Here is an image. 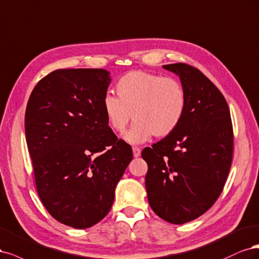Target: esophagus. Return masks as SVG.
Masks as SVG:
<instances>
[{"label": "esophagus", "mask_w": 259, "mask_h": 259, "mask_svg": "<svg viewBox=\"0 0 259 259\" xmlns=\"http://www.w3.org/2000/svg\"><path fill=\"white\" fill-rule=\"evenodd\" d=\"M132 152H133V157L138 158V157L141 156V149L139 147H137V146H135V147L132 148Z\"/></svg>", "instance_id": "34e87169"}]
</instances>
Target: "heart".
Segmentation results:
<instances>
[{
  "label": "heart",
  "mask_w": 259,
  "mask_h": 259,
  "mask_svg": "<svg viewBox=\"0 0 259 259\" xmlns=\"http://www.w3.org/2000/svg\"><path fill=\"white\" fill-rule=\"evenodd\" d=\"M115 97L106 94L103 112L114 131L123 132L130 120L136 122L123 135L129 144L145 143L154 135L170 136L186 111V94L180 81L143 71H133L117 82Z\"/></svg>",
  "instance_id": "1"
}]
</instances>
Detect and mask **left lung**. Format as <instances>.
Here are the masks:
<instances>
[{"label": "left lung", "mask_w": 259, "mask_h": 259, "mask_svg": "<svg viewBox=\"0 0 259 259\" xmlns=\"http://www.w3.org/2000/svg\"><path fill=\"white\" fill-rule=\"evenodd\" d=\"M180 77L186 111L170 136L146 147L148 203L162 220L181 225L204 214L220 197L232 159L233 133L228 104L198 69L162 65Z\"/></svg>", "instance_id": "8db88e82"}]
</instances>
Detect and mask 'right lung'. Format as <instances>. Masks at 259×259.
<instances>
[{"label": "right lung", "mask_w": 259, "mask_h": 259, "mask_svg": "<svg viewBox=\"0 0 259 259\" xmlns=\"http://www.w3.org/2000/svg\"><path fill=\"white\" fill-rule=\"evenodd\" d=\"M103 69L57 70L40 79L24 118L37 194L55 220L85 229L103 220L132 149L108 127Z\"/></svg>", "instance_id": "1"}]
</instances>
